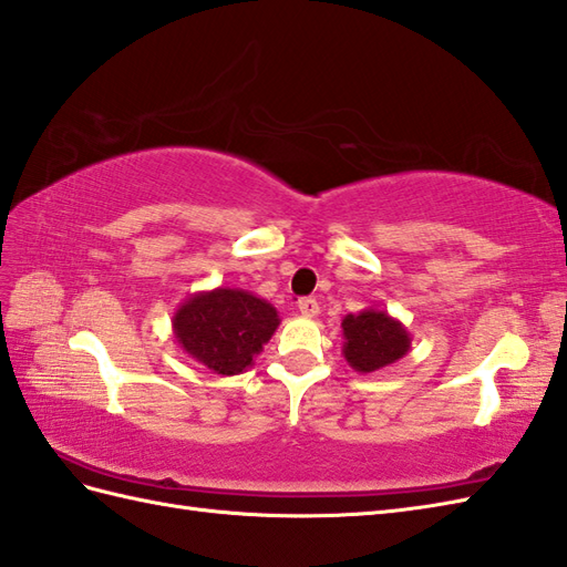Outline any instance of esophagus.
Listing matches in <instances>:
<instances>
[{
  "instance_id": "obj_1",
  "label": "esophagus",
  "mask_w": 567,
  "mask_h": 567,
  "mask_svg": "<svg viewBox=\"0 0 567 567\" xmlns=\"http://www.w3.org/2000/svg\"><path fill=\"white\" fill-rule=\"evenodd\" d=\"M297 307H299L301 316H307V318L318 316V301H316V299H311V297H303V299H299V301H297Z\"/></svg>"
}]
</instances>
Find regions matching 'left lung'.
I'll return each mask as SVG.
<instances>
[{"instance_id":"left-lung-1","label":"left lung","mask_w":567,"mask_h":567,"mask_svg":"<svg viewBox=\"0 0 567 567\" xmlns=\"http://www.w3.org/2000/svg\"><path fill=\"white\" fill-rule=\"evenodd\" d=\"M342 354L357 373H373L410 352L412 336L388 311L364 309L342 318Z\"/></svg>"}]
</instances>
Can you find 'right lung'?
<instances>
[{"mask_svg":"<svg viewBox=\"0 0 567 567\" xmlns=\"http://www.w3.org/2000/svg\"><path fill=\"white\" fill-rule=\"evenodd\" d=\"M278 326L280 316L270 301L237 287L196 292L172 316L174 340L182 350L220 375L254 367Z\"/></svg>","mask_w":567,"mask_h":567,"instance_id":"1","label":"right lung"}]
</instances>
